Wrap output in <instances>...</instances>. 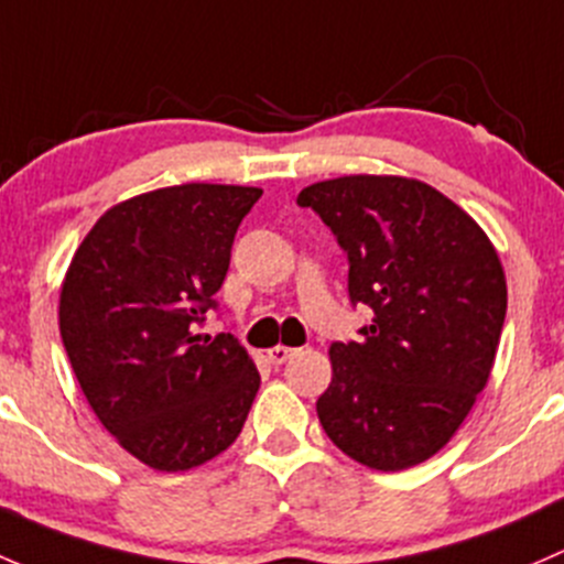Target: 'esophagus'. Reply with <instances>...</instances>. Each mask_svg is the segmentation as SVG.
<instances>
[{
  "label": "esophagus",
  "mask_w": 564,
  "mask_h": 564,
  "mask_svg": "<svg viewBox=\"0 0 564 564\" xmlns=\"http://www.w3.org/2000/svg\"><path fill=\"white\" fill-rule=\"evenodd\" d=\"M290 356H293V350H290V347H284V345H276V347H271V350H269V361L276 364V367L288 361Z\"/></svg>",
  "instance_id": "34e87169"
}]
</instances>
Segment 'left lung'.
<instances>
[{
    "label": "left lung",
    "instance_id": "left-lung-1",
    "mask_svg": "<svg viewBox=\"0 0 564 564\" xmlns=\"http://www.w3.org/2000/svg\"><path fill=\"white\" fill-rule=\"evenodd\" d=\"M295 203L328 225L350 265V304L375 315L358 339L330 345L334 377L317 399L325 434L382 473L426 462L491 375L508 310L495 247L415 178H330Z\"/></svg>",
    "mask_w": 564,
    "mask_h": 564
}]
</instances>
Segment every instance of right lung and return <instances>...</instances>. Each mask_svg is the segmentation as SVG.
<instances>
[{"label":"right lung","mask_w":564,"mask_h":564,"mask_svg":"<svg viewBox=\"0 0 564 564\" xmlns=\"http://www.w3.org/2000/svg\"><path fill=\"white\" fill-rule=\"evenodd\" d=\"M260 195L182 184L119 203L62 284V341L86 402L121 448L162 473L223 454L260 388L234 334H200Z\"/></svg>","instance_id":"obj_1"}]
</instances>
